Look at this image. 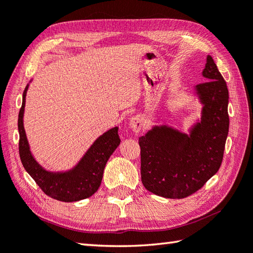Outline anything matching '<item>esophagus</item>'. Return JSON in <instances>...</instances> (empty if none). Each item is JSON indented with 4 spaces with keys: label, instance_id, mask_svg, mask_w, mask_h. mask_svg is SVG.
<instances>
[{
    "label": "esophagus",
    "instance_id": "obj_1",
    "mask_svg": "<svg viewBox=\"0 0 253 253\" xmlns=\"http://www.w3.org/2000/svg\"><path fill=\"white\" fill-rule=\"evenodd\" d=\"M142 126H144V118H142L140 115H137V116L130 118L129 127L131 128L132 131L139 132L141 130Z\"/></svg>",
    "mask_w": 253,
    "mask_h": 253
}]
</instances>
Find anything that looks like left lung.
Masks as SVG:
<instances>
[{"label": "left lung", "instance_id": "left-lung-1", "mask_svg": "<svg viewBox=\"0 0 253 253\" xmlns=\"http://www.w3.org/2000/svg\"><path fill=\"white\" fill-rule=\"evenodd\" d=\"M206 82L194 87L201 117L188 134L156 125L139 137L142 185L153 194L181 199L195 194L221 166L229 131V91L213 58L203 71Z\"/></svg>", "mask_w": 253, "mask_h": 253}]
</instances>
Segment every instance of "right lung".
Returning a JSON list of instances; mask_svg holds the SVG:
<instances>
[{
  "instance_id": "1",
  "label": "right lung",
  "mask_w": 253,
  "mask_h": 253,
  "mask_svg": "<svg viewBox=\"0 0 253 253\" xmlns=\"http://www.w3.org/2000/svg\"><path fill=\"white\" fill-rule=\"evenodd\" d=\"M29 86L30 84L26 85L23 93L22 107L18 113L17 122L20 134L18 150L23 167L50 198L64 203L88 198L98 190L107 160L121 144L118 127L111 128L100 135L73 168L65 171L47 170L39 164L32 154L24 128L25 99Z\"/></svg>"
}]
</instances>
